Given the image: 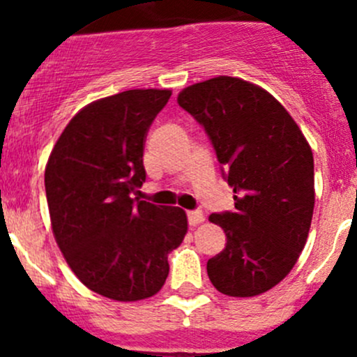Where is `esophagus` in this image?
<instances>
[{"label":"esophagus","instance_id":"esophagus-1","mask_svg":"<svg viewBox=\"0 0 357 357\" xmlns=\"http://www.w3.org/2000/svg\"><path fill=\"white\" fill-rule=\"evenodd\" d=\"M186 215H188L190 226H199L200 222L205 221V215L202 211H190Z\"/></svg>","mask_w":357,"mask_h":357}]
</instances>
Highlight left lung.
<instances>
[{"mask_svg":"<svg viewBox=\"0 0 357 357\" xmlns=\"http://www.w3.org/2000/svg\"><path fill=\"white\" fill-rule=\"evenodd\" d=\"M178 103L205 129L235 211L211 214L226 247L208 259L221 294L254 297L291 271L314 211L311 146L285 107L266 89L229 75L188 86Z\"/></svg>","mask_w":357,"mask_h":357,"instance_id":"8db88e82","label":"left lung"}]
</instances>
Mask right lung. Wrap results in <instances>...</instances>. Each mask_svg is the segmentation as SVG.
<instances>
[{
	"label": "right lung",
	"mask_w": 357,
	"mask_h": 357,
	"mask_svg": "<svg viewBox=\"0 0 357 357\" xmlns=\"http://www.w3.org/2000/svg\"><path fill=\"white\" fill-rule=\"evenodd\" d=\"M169 89H129L79 110L45 171L53 235L89 290L121 302L155 295L181 245L183 208L131 199L145 183V138Z\"/></svg>",
	"instance_id": "obj_1"
}]
</instances>
